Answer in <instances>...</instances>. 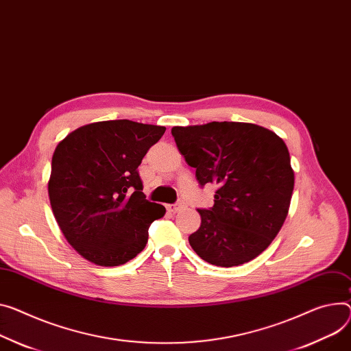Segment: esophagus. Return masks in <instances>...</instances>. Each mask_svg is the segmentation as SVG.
Masks as SVG:
<instances>
[{
    "mask_svg": "<svg viewBox=\"0 0 351 351\" xmlns=\"http://www.w3.org/2000/svg\"><path fill=\"white\" fill-rule=\"evenodd\" d=\"M182 208H184V205H182V204H170V205H167V209H169L170 212H173V213H176V212L181 210Z\"/></svg>",
    "mask_w": 351,
    "mask_h": 351,
    "instance_id": "esophagus-1",
    "label": "esophagus"
}]
</instances>
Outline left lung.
Segmentation results:
<instances>
[{"mask_svg": "<svg viewBox=\"0 0 351 351\" xmlns=\"http://www.w3.org/2000/svg\"><path fill=\"white\" fill-rule=\"evenodd\" d=\"M171 134L199 185H218L213 206L198 209L201 226L188 237L194 252L219 267L256 258L289 209L293 171L284 141L243 122L174 126Z\"/></svg>", "mask_w": 351, "mask_h": 351, "instance_id": "obj_1", "label": "left lung"}]
</instances>
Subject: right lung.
I'll use <instances>...</instances> for the list:
<instances>
[{
    "instance_id": "right-lung-1",
    "label": "right lung",
    "mask_w": 351,
    "mask_h": 351,
    "mask_svg": "<svg viewBox=\"0 0 351 351\" xmlns=\"http://www.w3.org/2000/svg\"><path fill=\"white\" fill-rule=\"evenodd\" d=\"M165 126L128 119L82 126L51 157L49 199L69 243L88 261L114 267L146 246L166 208L146 199L138 171Z\"/></svg>"
}]
</instances>
